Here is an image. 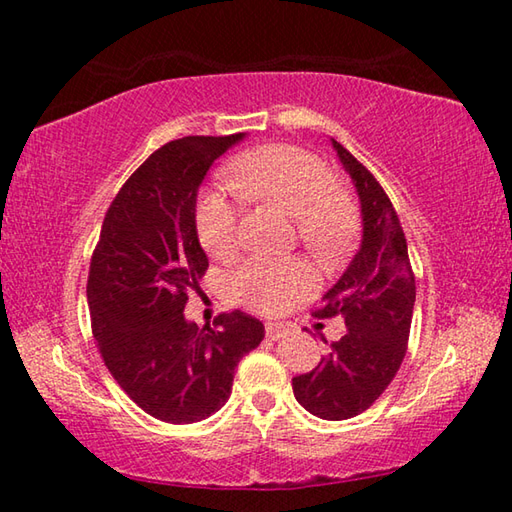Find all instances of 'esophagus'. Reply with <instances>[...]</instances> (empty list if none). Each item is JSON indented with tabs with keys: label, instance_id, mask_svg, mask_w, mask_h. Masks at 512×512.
<instances>
[{
	"label": "esophagus",
	"instance_id": "34e87169",
	"mask_svg": "<svg viewBox=\"0 0 512 512\" xmlns=\"http://www.w3.org/2000/svg\"><path fill=\"white\" fill-rule=\"evenodd\" d=\"M266 336L271 341H280L282 336H287V327L282 323H266Z\"/></svg>",
	"mask_w": 512,
	"mask_h": 512
}]
</instances>
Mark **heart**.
I'll return each mask as SVG.
<instances>
[{
	"mask_svg": "<svg viewBox=\"0 0 512 512\" xmlns=\"http://www.w3.org/2000/svg\"><path fill=\"white\" fill-rule=\"evenodd\" d=\"M241 194L296 219L298 237L311 253L334 257L350 244L357 214L327 164L289 144L248 151L230 164ZM196 235L205 253L228 257L237 248V210L223 189H207L196 205ZM316 287L314 271L302 259H248L230 275L237 302L262 314L289 307Z\"/></svg>",
	"mask_w": 512,
	"mask_h": 512,
	"instance_id": "obj_1",
	"label": "heart"
}]
</instances>
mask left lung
<instances>
[{
    "mask_svg": "<svg viewBox=\"0 0 512 512\" xmlns=\"http://www.w3.org/2000/svg\"><path fill=\"white\" fill-rule=\"evenodd\" d=\"M361 207V244L316 311L341 314L345 332L307 375L293 377V395L323 420H348L372 406L400 370L415 305V277L400 219L375 176L332 140ZM325 341V336H320Z\"/></svg>",
    "mask_w": 512,
    "mask_h": 512,
    "instance_id": "1",
    "label": "left lung"
}]
</instances>
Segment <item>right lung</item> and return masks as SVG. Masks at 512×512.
<instances>
[{"label":"right lung","instance_id":"1","mask_svg":"<svg viewBox=\"0 0 512 512\" xmlns=\"http://www.w3.org/2000/svg\"><path fill=\"white\" fill-rule=\"evenodd\" d=\"M246 140L183 137L155 151L103 219L88 302L103 361L124 393L153 418L192 424L228 402L235 368L264 339L257 318L232 311L212 327L183 314L205 273L196 201L216 158Z\"/></svg>","mask_w":512,"mask_h":512}]
</instances>
